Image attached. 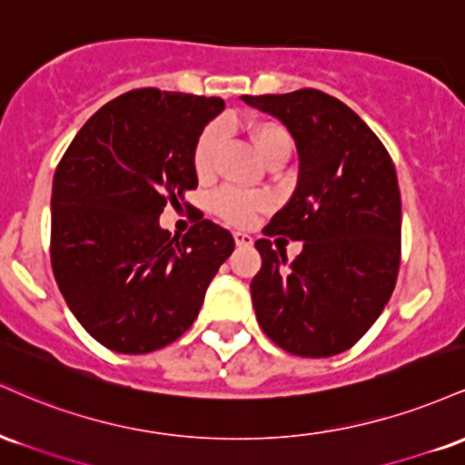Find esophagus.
<instances>
[{
    "instance_id": "esophagus-1",
    "label": "esophagus",
    "mask_w": 465,
    "mask_h": 465,
    "mask_svg": "<svg viewBox=\"0 0 465 465\" xmlns=\"http://www.w3.org/2000/svg\"><path fill=\"white\" fill-rule=\"evenodd\" d=\"M233 240H236L238 247H251L253 244V238L244 232H233Z\"/></svg>"
}]
</instances>
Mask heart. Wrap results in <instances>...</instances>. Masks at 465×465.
<instances>
[{"mask_svg": "<svg viewBox=\"0 0 465 465\" xmlns=\"http://www.w3.org/2000/svg\"><path fill=\"white\" fill-rule=\"evenodd\" d=\"M225 122L216 120L201 131L199 140L194 143V154H192V162H194V170L199 177H207L212 168H214V159L218 146H221L223 137H225ZM251 137H253L255 148H258L260 157L264 162H269L271 157L280 153H291L292 148V140L288 131L284 126L275 124V122H258V124H253L251 126ZM266 207H269V199L264 194H258V192L221 188L212 196V210L229 225L236 227L251 225L255 216L266 210Z\"/></svg>", "mask_w": 465, "mask_h": 465, "instance_id": "b5f03b06", "label": "heart"}]
</instances>
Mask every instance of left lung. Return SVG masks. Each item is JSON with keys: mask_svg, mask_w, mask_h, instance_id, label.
<instances>
[{"mask_svg": "<svg viewBox=\"0 0 465 465\" xmlns=\"http://www.w3.org/2000/svg\"><path fill=\"white\" fill-rule=\"evenodd\" d=\"M280 117L295 140L300 181L264 236L303 240L286 258L255 242L262 269L251 300L264 334L288 354L325 359L350 350L381 317L400 269L402 205L387 148L348 104L319 89L242 95Z\"/></svg>", "mask_w": 465, "mask_h": 465, "instance_id": "1", "label": "left lung"}]
</instances>
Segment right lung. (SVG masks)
<instances>
[{
  "label": "right lung",
  "instance_id": "add662e5",
  "mask_svg": "<svg viewBox=\"0 0 465 465\" xmlns=\"http://www.w3.org/2000/svg\"><path fill=\"white\" fill-rule=\"evenodd\" d=\"M221 98L133 89L84 122L52 183L50 258L80 325L104 348L148 354L194 323L233 238L196 218L183 238L159 227L194 190V143Z\"/></svg>",
  "mask_w": 465,
  "mask_h": 465
}]
</instances>
